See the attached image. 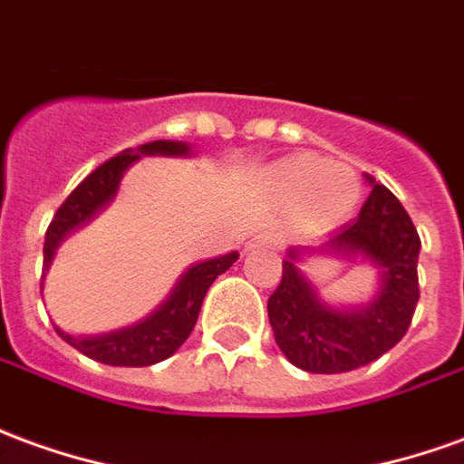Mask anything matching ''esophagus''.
Here are the masks:
<instances>
[{
    "label": "esophagus",
    "instance_id": "34e87169",
    "mask_svg": "<svg viewBox=\"0 0 464 464\" xmlns=\"http://www.w3.org/2000/svg\"><path fill=\"white\" fill-rule=\"evenodd\" d=\"M248 246H251V248H256V246H268V248H274V246H278L276 233L261 231L258 236H254V238H251V243H248Z\"/></svg>",
    "mask_w": 464,
    "mask_h": 464
}]
</instances>
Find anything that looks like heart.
<instances>
[{
    "label": "heart",
    "mask_w": 464,
    "mask_h": 464,
    "mask_svg": "<svg viewBox=\"0 0 464 464\" xmlns=\"http://www.w3.org/2000/svg\"><path fill=\"white\" fill-rule=\"evenodd\" d=\"M266 180L278 198L299 200L301 216L311 223L342 221L359 198L354 170L344 163L294 158L274 165Z\"/></svg>",
    "instance_id": "heart-1"
}]
</instances>
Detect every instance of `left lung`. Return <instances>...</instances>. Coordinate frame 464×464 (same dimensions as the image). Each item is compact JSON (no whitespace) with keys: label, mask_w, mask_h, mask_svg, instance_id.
<instances>
[{"label":"left lung","mask_w":464,"mask_h":464,"mask_svg":"<svg viewBox=\"0 0 464 464\" xmlns=\"http://www.w3.org/2000/svg\"><path fill=\"white\" fill-rule=\"evenodd\" d=\"M372 186L354 221L322 243L286 248L281 284L268 296V322L278 349L294 367L311 374H342L374 362L410 329L420 301V236L390 188ZM329 253L364 260L378 271V291L367 304L336 307L318 294L300 264L306 255Z\"/></svg>","instance_id":"left-lung-1"}]
</instances>
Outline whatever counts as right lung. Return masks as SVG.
I'll return each mask as SVG.
<instances>
[{
	"label": "right lung",
	"mask_w": 464,
	"mask_h": 464,
	"mask_svg": "<svg viewBox=\"0 0 464 464\" xmlns=\"http://www.w3.org/2000/svg\"><path fill=\"white\" fill-rule=\"evenodd\" d=\"M145 155H165V158H190L193 148L188 142L180 140H153L145 142L140 148H128L115 158H110L108 163H102L97 170L74 188L67 196L60 210L54 213L47 236H44V266H42V281L50 271L54 254L60 248V243L70 233L80 231L82 226L95 218L100 210H105L118 196L120 180L125 176V170L135 160H140ZM238 261V251H231L226 256H216L208 261H198L188 271L180 274L176 286L170 288V294L155 311H150L145 319L138 324H130L125 329L108 334H95V336H74L64 332L60 326H54V332L63 336L64 342L74 346L77 352H82L90 359H95L100 364L110 367H150L163 362L170 354H176L180 344L186 342L193 326L198 322L200 306L208 294L210 284L216 278L226 274L233 264Z\"/></svg>",
	"instance_id": "right-lung-1"
}]
</instances>
